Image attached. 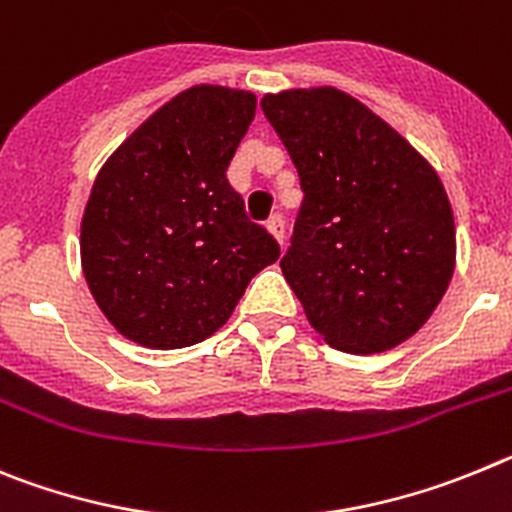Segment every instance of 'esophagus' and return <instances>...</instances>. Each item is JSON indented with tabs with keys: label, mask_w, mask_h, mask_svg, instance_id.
Here are the masks:
<instances>
[{
	"label": "esophagus",
	"mask_w": 512,
	"mask_h": 512,
	"mask_svg": "<svg viewBox=\"0 0 512 512\" xmlns=\"http://www.w3.org/2000/svg\"><path fill=\"white\" fill-rule=\"evenodd\" d=\"M267 229H270V234H273L275 239H278L280 245H283V237H285V219L283 214H273L270 219H267Z\"/></svg>",
	"instance_id": "obj_1"
}]
</instances>
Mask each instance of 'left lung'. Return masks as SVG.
I'll return each instance as SVG.
<instances>
[{
    "mask_svg": "<svg viewBox=\"0 0 512 512\" xmlns=\"http://www.w3.org/2000/svg\"><path fill=\"white\" fill-rule=\"evenodd\" d=\"M301 178L283 275L331 347L370 354L416 334L449 288L454 216L436 170L331 86L267 94Z\"/></svg>",
    "mask_w": 512,
    "mask_h": 512,
    "instance_id": "1",
    "label": "left lung"
}]
</instances>
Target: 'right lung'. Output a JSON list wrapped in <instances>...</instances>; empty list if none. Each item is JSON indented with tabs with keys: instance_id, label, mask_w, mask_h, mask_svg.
<instances>
[{
	"instance_id": "add662e5",
	"label": "right lung",
	"mask_w": 512,
	"mask_h": 512,
	"mask_svg": "<svg viewBox=\"0 0 512 512\" xmlns=\"http://www.w3.org/2000/svg\"><path fill=\"white\" fill-rule=\"evenodd\" d=\"M255 104L250 91L193 86L140 124L96 176L81 265L104 316L142 347L204 342L280 257L227 181Z\"/></svg>"
}]
</instances>
